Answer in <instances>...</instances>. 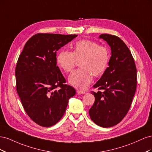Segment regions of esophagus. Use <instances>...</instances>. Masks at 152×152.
Here are the masks:
<instances>
[{"instance_id":"34e87169","label":"esophagus","mask_w":152,"mask_h":152,"mask_svg":"<svg viewBox=\"0 0 152 152\" xmlns=\"http://www.w3.org/2000/svg\"><path fill=\"white\" fill-rule=\"evenodd\" d=\"M86 93L85 91H82V90H77V93L78 94H84Z\"/></svg>"}]
</instances>
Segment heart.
<instances>
[{"instance_id":"obj_1","label":"heart","mask_w":152,"mask_h":152,"mask_svg":"<svg viewBox=\"0 0 152 152\" xmlns=\"http://www.w3.org/2000/svg\"><path fill=\"white\" fill-rule=\"evenodd\" d=\"M56 61L62 70L71 72L80 61V69L72 73L69 82L77 89H84L93 79V75L99 76L104 72L109 61L108 49L94 41L82 40L77 42L72 51L63 50L58 54Z\"/></svg>"}]
</instances>
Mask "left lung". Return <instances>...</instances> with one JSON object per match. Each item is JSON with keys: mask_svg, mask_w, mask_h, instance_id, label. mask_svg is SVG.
Here are the masks:
<instances>
[{"mask_svg": "<svg viewBox=\"0 0 152 152\" xmlns=\"http://www.w3.org/2000/svg\"><path fill=\"white\" fill-rule=\"evenodd\" d=\"M111 48L109 66L94 85L97 92L89 109V115L96 124L103 127L117 125L129 110L137 85L136 67L132 54L126 44L117 36L102 34Z\"/></svg>", "mask_w": 152, "mask_h": 152, "instance_id": "1", "label": "left lung"}]
</instances>
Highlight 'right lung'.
Returning <instances> with one entry per match:
<instances>
[{"instance_id": "1", "label": "right lung", "mask_w": 152, "mask_h": 152, "mask_svg": "<svg viewBox=\"0 0 152 152\" xmlns=\"http://www.w3.org/2000/svg\"><path fill=\"white\" fill-rule=\"evenodd\" d=\"M77 36L37 34L26 42L18 58L17 93L27 115L40 126L50 127L60 121L68 99L75 94L56 65V52Z\"/></svg>"}]
</instances>
